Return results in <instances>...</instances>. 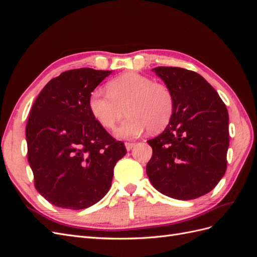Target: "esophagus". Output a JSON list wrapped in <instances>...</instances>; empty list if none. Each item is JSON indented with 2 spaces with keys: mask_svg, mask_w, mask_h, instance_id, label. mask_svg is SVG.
I'll list each match as a JSON object with an SVG mask.
<instances>
[{
  "mask_svg": "<svg viewBox=\"0 0 257 257\" xmlns=\"http://www.w3.org/2000/svg\"><path fill=\"white\" fill-rule=\"evenodd\" d=\"M134 147H135V144H133V143H125V148H126L127 151L133 149Z\"/></svg>",
  "mask_w": 257,
  "mask_h": 257,
  "instance_id": "esophagus-1",
  "label": "esophagus"
}]
</instances>
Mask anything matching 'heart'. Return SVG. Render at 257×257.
<instances>
[{"instance_id": "heart-1", "label": "heart", "mask_w": 257, "mask_h": 257, "mask_svg": "<svg viewBox=\"0 0 257 257\" xmlns=\"http://www.w3.org/2000/svg\"><path fill=\"white\" fill-rule=\"evenodd\" d=\"M106 88L107 93L93 90L88 106L93 118L105 128H112L123 116L125 108L126 119L114 131L118 138H134L147 128L155 133L164 128L172 119L175 98L172 90L164 83L128 72L108 81Z\"/></svg>"}]
</instances>
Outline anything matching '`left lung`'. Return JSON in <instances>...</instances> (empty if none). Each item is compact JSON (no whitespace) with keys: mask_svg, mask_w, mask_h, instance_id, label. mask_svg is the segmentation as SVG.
Here are the masks:
<instances>
[{"mask_svg":"<svg viewBox=\"0 0 257 257\" xmlns=\"http://www.w3.org/2000/svg\"><path fill=\"white\" fill-rule=\"evenodd\" d=\"M152 72L172 90L175 108L163 133L148 141L153 153L147 175L164 195L195 199L213 190L226 172L227 108L195 72L168 66Z\"/></svg>","mask_w":257,"mask_h":257,"instance_id":"1","label":"left lung"}]
</instances>
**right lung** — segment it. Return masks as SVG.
<instances>
[{"label":"right lung","mask_w":257,"mask_h":257,"mask_svg":"<svg viewBox=\"0 0 257 257\" xmlns=\"http://www.w3.org/2000/svg\"><path fill=\"white\" fill-rule=\"evenodd\" d=\"M111 71L78 68L51 79L31 108L26 127L35 188L52 205L91 207L111 186L115 163L126 154L93 118L91 92Z\"/></svg>","instance_id":"1"}]
</instances>
